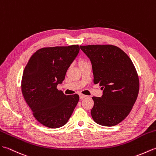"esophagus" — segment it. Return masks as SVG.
<instances>
[{"instance_id":"obj_1","label":"esophagus","mask_w":156,"mask_h":156,"mask_svg":"<svg viewBox=\"0 0 156 156\" xmlns=\"http://www.w3.org/2000/svg\"><path fill=\"white\" fill-rule=\"evenodd\" d=\"M87 95H83V94H80V95H79V98H80L81 99H83V98H87Z\"/></svg>"}]
</instances>
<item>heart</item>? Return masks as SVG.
I'll return each mask as SVG.
<instances>
[{"mask_svg":"<svg viewBox=\"0 0 156 156\" xmlns=\"http://www.w3.org/2000/svg\"><path fill=\"white\" fill-rule=\"evenodd\" d=\"M87 63V61L85 59V58H79V65H82V64H84V63Z\"/></svg>","mask_w":156,"mask_h":156,"instance_id":"1","label":"heart"}]
</instances>
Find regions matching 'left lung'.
I'll list each match as a JSON object with an SVG mask.
<instances>
[{"instance_id":"obj_1","label":"left lung","mask_w":156,"mask_h":156,"mask_svg":"<svg viewBox=\"0 0 156 156\" xmlns=\"http://www.w3.org/2000/svg\"><path fill=\"white\" fill-rule=\"evenodd\" d=\"M91 62L93 83L101 86V98L93 97V119L114 126L129 115L136 102L140 81L133 63L120 48L112 44L80 46Z\"/></svg>"}]
</instances>
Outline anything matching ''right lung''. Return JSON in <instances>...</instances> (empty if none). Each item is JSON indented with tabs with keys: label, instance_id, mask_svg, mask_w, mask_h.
Instances as JSON below:
<instances>
[{
	"label": "right lung",
	"instance_id": "right-lung-1",
	"mask_svg": "<svg viewBox=\"0 0 156 156\" xmlns=\"http://www.w3.org/2000/svg\"><path fill=\"white\" fill-rule=\"evenodd\" d=\"M79 46L42 48L37 51L23 71L21 90L27 105L38 122L49 128L65 125L79 99L57 88L77 56Z\"/></svg>",
	"mask_w": 156,
	"mask_h": 156
}]
</instances>
